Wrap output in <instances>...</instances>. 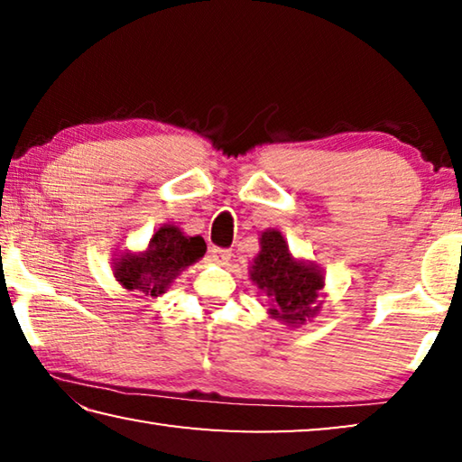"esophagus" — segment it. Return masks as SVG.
Wrapping results in <instances>:
<instances>
[{"label":"esophagus","mask_w":462,"mask_h":462,"mask_svg":"<svg viewBox=\"0 0 462 462\" xmlns=\"http://www.w3.org/2000/svg\"><path fill=\"white\" fill-rule=\"evenodd\" d=\"M209 256H212L216 263L226 264V263L232 259V250L230 248H222V246H214L212 250H209Z\"/></svg>","instance_id":"34e87169"}]
</instances>
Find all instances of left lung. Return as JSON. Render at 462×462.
Here are the masks:
<instances>
[{
  "label": "left lung",
  "mask_w": 462,
  "mask_h": 462,
  "mask_svg": "<svg viewBox=\"0 0 462 462\" xmlns=\"http://www.w3.org/2000/svg\"><path fill=\"white\" fill-rule=\"evenodd\" d=\"M250 279L267 291L273 318L301 324L318 311L311 306L324 287L322 273L311 264L293 261L287 242L277 230L263 232L261 253L254 259Z\"/></svg>",
  "instance_id": "left-lung-1"
}]
</instances>
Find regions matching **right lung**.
<instances>
[{
    "mask_svg": "<svg viewBox=\"0 0 462 462\" xmlns=\"http://www.w3.org/2000/svg\"><path fill=\"white\" fill-rule=\"evenodd\" d=\"M206 254L201 236H183L175 226H162L140 254H124L114 269L116 279L128 291L161 295L179 273Z\"/></svg>",
    "mask_w": 462,
    "mask_h": 462,
    "instance_id": "add662e5",
    "label": "right lung"
}]
</instances>
